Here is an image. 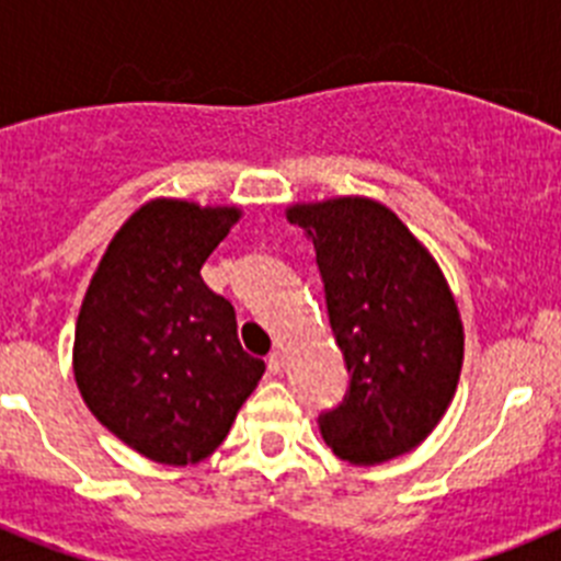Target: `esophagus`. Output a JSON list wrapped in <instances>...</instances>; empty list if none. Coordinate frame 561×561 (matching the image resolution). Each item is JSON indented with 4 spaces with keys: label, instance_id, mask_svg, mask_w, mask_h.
<instances>
[{
    "label": "esophagus",
    "instance_id": "esophagus-1",
    "mask_svg": "<svg viewBox=\"0 0 561 561\" xmlns=\"http://www.w3.org/2000/svg\"><path fill=\"white\" fill-rule=\"evenodd\" d=\"M266 368H270L272 376H280V374H284V368H286L284 351H272L270 362H266Z\"/></svg>",
    "mask_w": 561,
    "mask_h": 561
}]
</instances>
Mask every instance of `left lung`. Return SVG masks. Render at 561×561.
Masks as SVG:
<instances>
[{
  "mask_svg": "<svg viewBox=\"0 0 561 561\" xmlns=\"http://www.w3.org/2000/svg\"><path fill=\"white\" fill-rule=\"evenodd\" d=\"M323 275L325 306L351 381L320 415L336 458L376 466L408 455L447 413L463 365V323L438 261L368 196L297 202Z\"/></svg>",
  "mask_w": 561,
  "mask_h": 561,
  "instance_id": "left-lung-1",
  "label": "left lung"
}]
</instances>
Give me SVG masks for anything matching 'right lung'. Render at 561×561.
<instances>
[{
	"mask_svg": "<svg viewBox=\"0 0 561 561\" xmlns=\"http://www.w3.org/2000/svg\"><path fill=\"white\" fill-rule=\"evenodd\" d=\"M238 205L151 199L123 221L83 295L72 374L89 413L165 466L199 463L264 376L230 300L202 280Z\"/></svg>",
	"mask_w": 561,
	"mask_h": 561,
	"instance_id": "1",
	"label": "right lung"
}]
</instances>
